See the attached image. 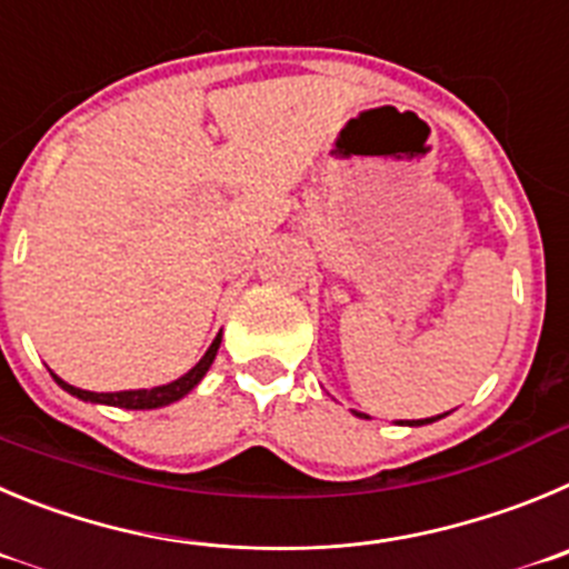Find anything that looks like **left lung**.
Wrapping results in <instances>:
<instances>
[{
  "instance_id": "8db88e82",
  "label": "left lung",
  "mask_w": 569,
  "mask_h": 569,
  "mask_svg": "<svg viewBox=\"0 0 569 569\" xmlns=\"http://www.w3.org/2000/svg\"><path fill=\"white\" fill-rule=\"evenodd\" d=\"M357 416H362V412H357ZM365 418H368V416H365ZM438 418H440V416H438ZM438 418H423V421H412L410 427H421V423H432V421H438Z\"/></svg>"
}]
</instances>
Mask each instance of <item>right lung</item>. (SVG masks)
Instances as JSON below:
<instances>
[{"label": "right lung", "mask_w": 569, "mask_h": 569, "mask_svg": "<svg viewBox=\"0 0 569 569\" xmlns=\"http://www.w3.org/2000/svg\"><path fill=\"white\" fill-rule=\"evenodd\" d=\"M219 345H221V333L216 339H212V345L207 348L204 357L199 359V365H196L190 373H184L182 379L171 381V385H162V387H151V390H123V392H89V390H78V387L67 385V381H61L56 376L58 385L63 387L67 392H72V396L83 398V401H94V405H111V407H123V410H153V407H164V405H173V401H179L182 396H188L190 390H193L196 385L201 381V376L210 370L212 359H216V353H219Z\"/></svg>", "instance_id": "obj_1"}]
</instances>
